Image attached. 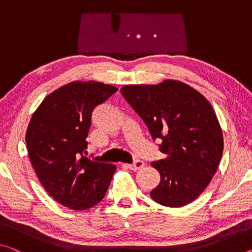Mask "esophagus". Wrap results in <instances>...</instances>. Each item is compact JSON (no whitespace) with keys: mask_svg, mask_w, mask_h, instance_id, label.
<instances>
[{"mask_svg":"<svg viewBox=\"0 0 252 252\" xmlns=\"http://www.w3.org/2000/svg\"><path fill=\"white\" fill-rule=\"evenodd\" d=\"M126 166L130 170H133V171H137V170L142 169L143 166H144V162H143L142 160H136L134 162V163L131 164H126Z\"/></svg>","mask_w":252,"mask_h":252,"instance_id":"34e87169","label":"esophagus"}]
</instances>
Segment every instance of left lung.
I'll return each mask as SVG.
<instances>
[{
	"label": "left lung",
	"instance_id": "8db88e82",
	"mask_svg": "<svg viewBox=\"0 0 252 252\" xmlns=\"http://www.w3.org/2000/svg\"><path fill=\"white\" fill-rule=\"evenodd\" d=\"M122 94L148 126L165 158L152 162L161 180L150 192L154 202L181 207L202 193L219 168L223 134L212 104L188 84L165 80L125 86Z\"/></svg>",
	"mask_w": 252,
	"mask_h": 252
}]
</instances>
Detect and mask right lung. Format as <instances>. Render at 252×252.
Here are the masks:
<instances>
[{
	"instance_id": "obj_1",
	"label": "right lung",
	"mask_w": 252,
	"mask_h": 252,
	"mask_svg": "<svg viewBox=\"0 0 252 252\" xmlns=\"http://www.w3.org/2000/svg\"><path fill=\"white\" fill-rule=\"evenodd\" d=\"M117 90L95 81H74L46 96L30 119L26 143L32 168L49 195L69 210L101 202L116 171V165L84 154L94 108Z\"/></svg>"
}]
</instances>
